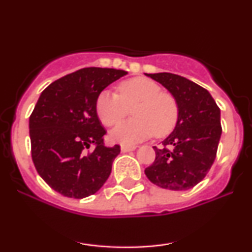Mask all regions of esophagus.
Segmentation results:
<instances>
[{"mask_svg":"<svg viewBox=\"0 0 252 252\" xmlns=\"http://www.w3.org/2000/svg\"><path fill=\"white\" fill-rule=\"evenodd\" d=\"M135 149H136V146H126V144H122V146H121V152L122 153L132 152V150Z\"/></svg>","mask_w":252,"mask_h":252,"instance_id":"esophagus-1","label":"esophagus"}]
</instances>
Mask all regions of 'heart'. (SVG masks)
Wrapping results in <instances>:
<instances>
[{"mask_svg":"<svg viewBox=\"0 0 252 252\" xmlns=\"http://www.w3.org/2000/svg\"><path fill=\"white\" fill-rule=\"evenodd\" d=\"M120 96L102 91L96 99V111L100 122L114 126L129 114L135 117L120 123L111 131V138L123 144H134L154 134H169L178 121L179 109L172 94L162 92L158 84L148 78H132L120 85Z\"/></svg>","mask_w":252,"mask_h":252,"instance_id":"1","label":"heart"}]
</instances>
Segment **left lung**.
Segmentation results:
<instances>
[{
	"label": "left lung",
	"instance_id": "obj_1",
	"mask_svg": "<svg viewBox=\"0 0 252 252\" xmlns=\"http://www.w3.org/2000/svg\"><path fill=\"white\" fill-rule=\"evenodd\" d=\"M146 76L168 90L179 115L162 147H153L155 160L144 173L161 189H189L205 178L216 158L221 136L220 109L206 89L187 78L167 72Z\"/></svg>",
	"mask_w": 252,
	"mask_h": 252
}]
</instances>
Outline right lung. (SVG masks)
Masks as SVG:
<instances>
[{
	"label": "right lung",
	"instance_id": "add662e5",
	"mask_svg": "<svg viewBox=\"0 0 252 252\" xmlns=\"http://www.w3.org/2000/svg\"><path fill=\"white\" fill-rule=\"evenodd\" d=\"M128 74L86 67L60 78L40 94L30 117L32 158L39 175L63 196L83 199L108 180L120 146L106 147L96 111L98 94ZM91 145L95 149L86 153Z\"/></svg>",
	"mask_w": 252,
	"mask_h": 252
}]
</instances>
